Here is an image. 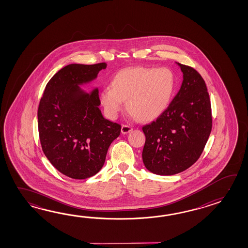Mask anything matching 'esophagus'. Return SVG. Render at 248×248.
<instances>
[{"label":"esophagus","mask_w":248,"mask_h":248,"mask_svg":"<svg viewBox=\"0 0 248 248\" xmlns=\"http://www.w3.org/2000/svg\"><path fill=\"white\" fill-rule=\"evenodd\" d=\"M131 126H127V125H122V133L123 135H126L127 133L131 131Z\"/></svg>","instance_id":"34e87169"}]
</instances>
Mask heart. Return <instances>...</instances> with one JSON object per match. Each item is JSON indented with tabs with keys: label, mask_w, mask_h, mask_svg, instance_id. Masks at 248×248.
<instances>
[{
	"label": "heart",
	"mask_w": 248,
	"mask_h": 248,
	"mask_svg": "<svg viewBox=\"0 0 248 248\" xmlns=\"http://www.w3.org/2000/svg\"><path fill=\"white\" fill-rule=\"evenodd\" d=\"M111 88L100 92L101 105L106 117L116 119L126 101L127 111L139 122H152L169 106L175 87L170 69L129 67L118 72L111 79Z\"/></svg>",
	"instance_id": "heart-1"
}]
</instances>
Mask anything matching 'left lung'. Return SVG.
Wrapping results in <instances>:
<instances>
[{"label": "left lung", "mask_w": 248, "mask_h": 248, "mask_svg": "<svg viewBox=\"0 0 248 248\" xmlns=\"http://www.w3.org/2000/svg\"><path fill=\"white\" fill-rule=\"evenodd\" d=\"M176 63L184 74L178 93L155 122L142 126L146 137L142 162L158 175L178 174L195 163L212 129L205 80L195 69Z\"/></svg>", "instance_id": "1"}]
</instances>
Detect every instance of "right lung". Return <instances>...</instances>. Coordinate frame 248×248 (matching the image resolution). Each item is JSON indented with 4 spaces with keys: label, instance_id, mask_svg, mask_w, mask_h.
Segmentation results:
<instances>
[{
    "label": "right lung",
    "instance_id": "add662e5",
    "mask_svg": "<svg viewBox=\"0 0 248 248\" xmlns=\"http://www.w3.org/2000/svg\"><path fill=\"white\" fill-rule=\"evenodd\" d=\"M106 63H71L46 85L38 108L42 151L49 162L73 179H86L100 171L108 148L122 126L103 116L98 89L80 88L96 79Z\"/></svg>",
    "mask_w": 248,
    "mask_h": 248
}]
</instances>
